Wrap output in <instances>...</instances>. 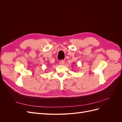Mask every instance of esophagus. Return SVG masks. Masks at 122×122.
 Segmentation results:
<instances>
[{
    "instance_id": "esophagus-1",
    "label": "esophagus",
    "mask_w": 122,
    "mask_h": 122,
    "mask_svg": "<svg viewBox=\"0 0 122 122\" xmlns=\"http://www.w3.org/2000/svg\"><path fill=\"white\" fill-rule=\"evenodd\" d=\"M65 63V61L64 60H61L59 61V64L60 65H63Z\"/></svg>"
}]
</instances>
